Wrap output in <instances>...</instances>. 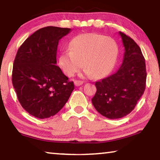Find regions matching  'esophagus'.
<instances>
[{
	"instance_id": "esophagus-1",
	"label": "esophagus",
	"mask_w": 160,
	"mask_h": 160,
	"mask_svg": "<svg viewBox=\"0 0 160 160\" xmlns=\"http://www.w3.org/2000/svg\"><path fill=\"white\" fill-rule=\"evenodd\" d=\"M74 84H75V86H80V85H82L83 82H82V81H81V80H75Z\"/></svg>"
}]
</instances>
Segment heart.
Returning <instances> with one entry per match:
<instances>
[{"instance_id":"b5f03b06","label":"heart","mask_w":160,"mask_h":160,"mask_svg":"<svg viewBox=\"0 0 160 160\" xmlns=\"http://www.w3.org/2000/svg\"><path fill=\"white\" fill-rule=\"evenodd\" d=\"M118 46L114 39L96 33L82 34L70 43L69 51L61 53L59 63L68 76L82 68L87 76L99 78L109 73L116 63Z\"/></svg>"}]
</instances>
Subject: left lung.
Listing matches in <instances>:
<instances>
[{
	"label": "left lung",
	"mask_w": 160,
	"mask_h": 160,
	"mask_svg": "<svg viewBox=\"0 0 160 160\" xmlns=\"http://www.w3.org/2000/svg\"><path fill=\"white\" fill-rule=\"evenodd\" d=\"M124 47L123 62L115 73L95 82L97 92L92 99L100 114L110 119L131 113L146 87L145 61L134 40L119 32Z\"/></svg>",
	"instance_id": "left-lung-1"
}]
</instances>
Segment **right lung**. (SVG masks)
Listing matches in <instances>:
<instances>
[{
	"label": "right lung",
	"mask_w": 160,
	"mask_h": 160,
	"mask_svg": "<svg viewBox=\"0 0 160 160\" xmlns=\"http://www.w3.org/2000/svg\"><path fill=\"white\" fill-rule=\"evenodd\" d=\"M70 31L52 26L39 29L24 42L16 54L12 85L23 109L37 118L56 114L74 90L73 82L56 66L59 40Z\"/></svg>",
	"instance_id": "1"
}]
</instances>
